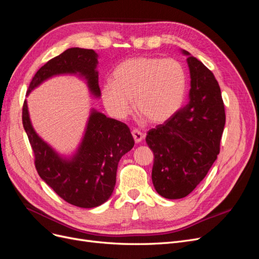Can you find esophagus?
Returning a JSON list of instances; mask_svg holds the SVG:
<instances>
[{
  "label": "esophagus",
  "mask_w": 259,
  "mask_h": 259,
  "mask_svg": "<svg viewBox=\"0 0 259 259\" xmlns=\"http://www.w3.org/2000/svg\"><path fill=\"white\" fill-rule=\"evenodd\" d=\"M132 135H133V137H134V140H135V143H140L143 140V138H144V134L142 132H140L139 130H133L132 131Z\"/></svg>",
  "instance_id": "34e87169"
}]
</instances>
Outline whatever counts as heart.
Wrapping results in <instances>:
<instances>
[{"mask_svg": "<svg viewBox=\"0 0 259 259\" xmlns=\"http://www.w3.org/2000/svg\"><path fill=\"white\" fill-rule=\"evenodd\" d=\"M187 89L185 69L175 59L135 57L115 68L112 82L101 89L107 110L125 119L133 109L153 124L169 120L182 107Z\"/></svg>", "mask_w": 259, "mask_h": 259, "instance_id": "obj_1", "label": "heart"}]
</instances>
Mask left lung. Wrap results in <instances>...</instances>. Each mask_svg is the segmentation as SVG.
I'll return each instance as SVG.
<instances>
[{
    "label": "left lung",
    "instance_id": "1",
    "mask_svg": "<svg viewBox=\"0 0 259 259\" xmlns=\"http://www.w3.org/2000/svg\"><path fill=\"white\" fill-rule=\"evenodd\" d=\"M189 101L170 117L147 133L153 151L152 183L166 199L187 197L217 159L226 122L221 88L213 72L191 55Z\"/></svg>",
    "mask_w": 259,
    "mask_h": 259
}]
</instances>
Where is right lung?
Returning a JSON list of instances; mask_svg holds the SVG:
<instances>
[{"mask_svg":"<svg viewBox=\"0 0 259 259\" xmlns=\"http://www.w3.org/2000/svg\"><path fill=\"white\" fill-rule=\"evenodd\" d=\"M97 57L93 50L68 49L37 70L27 95L51 76L69 73L85 77L91 93L99 97ZM22 124L34 153L37 174L61 199L75 206L92 208L110 198L117 164L135 144L126 124L92 110L81 146L71 159H62L36 134L26 100L22 106Z\"/></svg>","mask_w":259,"mask_h":259,"instance_id":"obj_1","label":"right lung"}]
</instances>
